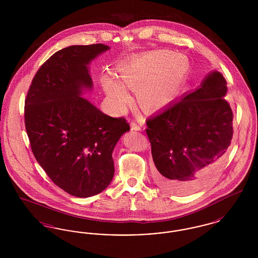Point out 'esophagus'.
Returning a JSON list of instances; mask_svg holds the SVG:
<instances>
[{
    "label": "esophagus",
    "mask_w": 258,
    "mask_h": 258,
    "mask_svg": "<svg viewBox=\"0 0 258 258\" xmlns=\"http://www.w3.org/2000/svg\"><path fill=\"white\" fill-rule=\"evenodd\" d=\"M132 130H133V131H141L142 128H141V126H139L137 123L133 122V123H132Z\"/></svg>",
    "instance_id": "34e87169"
}]
</instances>
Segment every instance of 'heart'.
<instances>
[{
    "label": "heart",
    "instance_id": "1",
    "mask_svg": "<svg viewBox=\"0 0 258 258\" xmlns=\"http://www.w3.org/2000/svg\"><path fill=\"white\" fill-rule=\"evenodd\" d=\"M186 71L183 56L172 54L169 50H153L120 64L119 80L112 74H104L101 86L118 109L130 99V89L137 91V100L143 109L158 110L175 98Z\"/></svg>",
    "mask_w": 258,
    "mask_h": 258
}]
</instances>
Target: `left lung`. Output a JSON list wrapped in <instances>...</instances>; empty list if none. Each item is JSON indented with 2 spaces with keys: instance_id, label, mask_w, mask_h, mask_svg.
<instances>
[{
  "instance_id": "8db88e82",
  "label": "left lung",
  "mask_w": 258,
  "mask_h": 258,
  "mask_svg": "<svg viewBox=\"0 0 258 258\" xmlns=\"http://www.w3.org/2000/svg\"><path fill=\"white\" fill-rule=\"evenodd\" d=\"M226 85L220 72H210L200 86L148 119L154 179L165 191L195 192L220 170L233 136Z\"/></svg>"
}]
</instances>
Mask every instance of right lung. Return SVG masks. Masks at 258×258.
Listing matches in <instances>:
<instances>
[{
  "label": "right lung",
  "instance_id": "obj_1",
  "mask_svg": "<svg viewBox=\"0 0 258 258\" xmlns=\"http://www.w3.org/2000/svg\"><path fill=\"white\" fill-rule=\"evenodd\" d=\"M110 49L98 43L57 51L37 71L25 99V125L34 156L66 192L90 197L114 176L113 150L130 131L82 96L93 89L89 64Z\"/></svg>",
  "mask_w": 258,
  "mask_h": 258
}]
</instances>
